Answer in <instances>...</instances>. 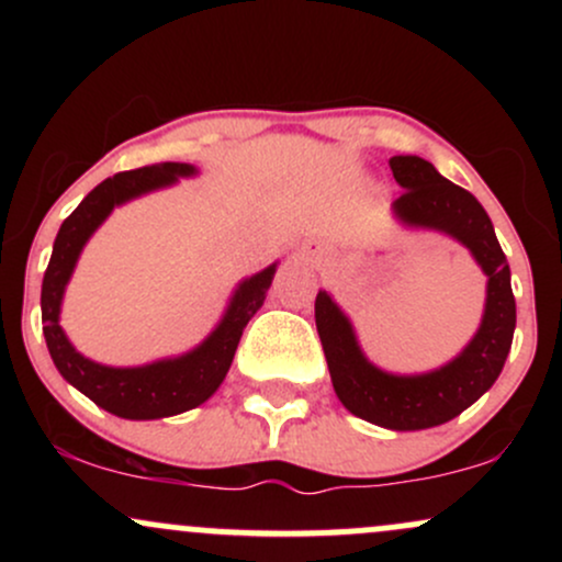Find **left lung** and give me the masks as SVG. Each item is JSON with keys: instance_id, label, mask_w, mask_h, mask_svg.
Returning <instances> with one entry per match:
<instances>
[{"instance_id": "1", "label": "left lung", "mask_w": 562, "mask_h": 562, "mask_svg": "<svg viewBox=\"0 0 562 562\" xmlns=\"http://www.w3.org/2000/svg\"><path fill=\"white\" fill-rule=\"evenodd\" d=\"M389 166L393 179L404 187L393 203L398 218L457 237L486 272V312L479 333L454 362L428 375L402 378L367 362L351 325L325 290H319L314 301V319L333 389L346 409L380 428L423 430L449 423L499 378L513 346L515 295L492 218L479 200L460 184L443 179L434 164L417 156H393Z\"/></svg>"}]
</instances>
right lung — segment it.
<instances>
[{
  "label": "right lung",
  "instance_id": "1",
  "mask_svg": "<svg viewBox=\"0 0 562 562\" xmlns=\"http://www.w3.org/2000/svg\"><path fill=\"white\" fill-rule=\"evenodd\" d=\"M192 171L195 169L187 164H160L108 177L63 222L55 237L53 259H49L47 272H44L42 322L49 357H53L60 375L70 385H76L83 396H89L94 404L113 412V415L126 417V420H158V417L179 415V412L203 404L222 385L245 325L259 312L263 299H267V290L272 285L274 267L245 280L235 299H232L222 325L209 335L203 346H198L195 351L184 353L179 359L132 367V370H115V367L89 362L68 344L57 317H60L63 290L68 285L70 272H74L76 259H79L89 235L105 222V216L119 203L177 182V177H187Z\"/></svg>",
  "mask_w": 562,
  "mask_h": 562
}]
</instances>
